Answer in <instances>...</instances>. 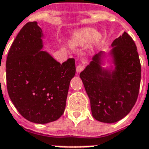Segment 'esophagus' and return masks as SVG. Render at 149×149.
<instances>
[{
    "label": "esophagus",
    "mask_w": 149,
    "mask_h": 149,
    "mask_svg": "<svg viewBox=\"0 0 149 149\" xmlns=\"http://www.w3.org/2000/svg\"><path fill=\"white\" fill-rule=\"evenodd\" d=\"M84 68H85L84 65L79 64V65H78L77 66V72H78V73H79V72H82V71H83V70H84Z\"/></svg>",
    "instance_id": "1"
}]
</instances>
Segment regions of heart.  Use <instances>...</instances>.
Returning <instances> with one entry per match:
<instances>
[{"mask_svg": "<svg viewBox=\"0 0 149 149\" xmlns=\"http://www.w3.org/2000/svg\"><path fill=\"white\" fill-rule=\"evenodd\" d=\"M100 39L97 31L92 29H84L77 31L72 38L73 45H86L91 42H97Z\"/></svg>", "mask_w": 149, "mask_h": 149, "instance_id": "obj_1", "label": "heart"}]
</instances>
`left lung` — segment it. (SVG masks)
Here are the masks:
<instances>
[{
    "label": "left lung",
    "mask_w": 149,
    "mask_h": 149,
    "mask_svg": "<svg viewBox=\"0 0 149 149\" xmlns=\"http://www.w3.org/2000/svg\"><path fill=\"white\" fill-rule=\"evenodd\" d=\"M115 70L111 73L99 65L101 52L79 74L91 101L93 117L114 123L129 113L136 103L141 83V63L134 40L125 32L112 43Z\"/></svg>",
    "instance_id": "1"
}]
</instances>
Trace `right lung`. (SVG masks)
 <instances>
[{
  "instance_id": "obj_1",
  "label": "right lung",
  "mask_w": 149,
  "mask_h": 149,
  "mask_svg": "<svg viewBox=\"0 0 149 149\" xmlns=\"http://www.w3.org/2000/svg\"><path fill=\"white\" fill-rule=\"evenodd\" d=\"M42 29L28 22L13 42L6 61L8 95L20 114L29 121L46 124L64 113L75 59L62 64L42 48Z\"/></svg>"
}]
</instances>
